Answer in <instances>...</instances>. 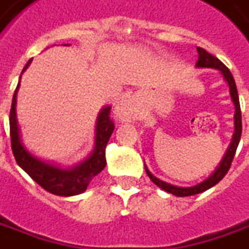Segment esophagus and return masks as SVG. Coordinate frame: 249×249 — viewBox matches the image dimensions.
<instances>
[{
  "label": "esophagus",
  "instance_id": "obj_1",
  "mask_svg": "<svg viewBox=\"0 0 249 249\" xmlns=\"http://www.w3.org/2000/svg\"><path fill=\"white\" fill-rule=\"evenodd\" d=\"M118 115L121 116L122 119H124V121H130V119L134 116V111H133L131 105L126 103V104H123L122 107H119Z\"/></svg>",
  "mask_w": 249,
  "mask_h": 249
}]
</instances>
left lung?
<instances>
[{
  "label": "left lung",
  "mask_w": 249,
  "mask_h": 249,
  "mask_svg": "<svg viewBox=\"0 0 249 249\" xmlns=\"http://www.w3.org/2000/svg\"><path fill=\"white\" fill-rule=\"evenodd\" d=\"M198 58L197 63H196V67L198 68H215V70H219L225 78V81L228 82L230 88V96H231V101L234 103V107H236V113H234V134H233V140H231V144H230L229 149L226 152V155L223 156L219 167L216 168L214 171V174L211 175L210 178H207L206 181H203L198 185H195V186H191V188H181V186H174V185H170V183L164 182V181H160L159 178L153 177L151 174V171L146 168L145 166V171L148 177L151 178V181L155 185H158L160 189L168 192V193H173L178 197H183V196H193V195H197V193H201V192L207 191L210 188H213L214 185L221 181L222 178L225 175L228 174L230 166H231V161H233V158L236 155V151H237L238 142H240V138H241V131H243V124H241V109H240V101H238V93L237 88H236V82H234V78L233 75L229 71V68L225 66L222 63L219 58H216L213 54H210L208 52L204 51L203 48H197Z\"/></svg>",
  "instance_id": "1"
}]
</instances>
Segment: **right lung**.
<instances>
[{"instance_id": "1", "label": "right lung", "mask_w": 249, "mask_h": 249, "mask_svg": "<svg viewBox=\"0 0 249 249\" xmlns=\"http://www.w3.org/2000/svg\"><path fill=\"white\" fill-rule=\"evenodd\" d=\"M33 60V58H31ZM31 60H28L26 67L23 68L21 74L27 70ZM20 81L15 94L12 98L11 115H9V128H11V144L13 156L20 167L27 173L35 182L41 185L45 191L57 196H75L81 195L86 191L90 181L104 170L107 160H105V146L109 141L115 124L109 118L111 107H105L98 113L97 126H96V146L94 151L86 160L76 164L74 167L61 168L54 164H49L43 160L33 156L30 152L20 142L19 126L16 121V94L19 90Z\"/></svg>"}]
</instances>
